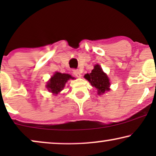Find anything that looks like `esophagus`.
Segmentation results:
<instances>
[{
	"label": "esophagus",
	"mask_w": 156,
	"mask_h": 156,
	"mask_svg": "<svg viewBox=\"0 0 156 156\" xmlns=\"http://www.w3.org/2000/svg\"><path fill=\"white\" fill-rule=\"evenodd\" d=\"M73 74L76 76V77L80 78V77H81V76H82V74H81V72H80V70H78V69H74V70H73Z\"/></svg>",
	"instance_id": "34e87169"
}]
</instances>
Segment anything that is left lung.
I'll use <instances>...</instances> for the list:
<instances>
[{"label": "left lung", "mask_w": 156, "mask_h": 156, "mask_svg": "<svg viewBox=\"0 0 156 156\" xmlns=\"http://www.w3.org/2000/svg\"><path fill=\"white\" fill-rule=\"evenodd\" d=\"M84 78L91 83V86L97 89L99 95L103 94L106 91H109L111 85L109 80L100 65H96L90 74H85Z\"/></svg>", "instance_id": "1"}]
</instances>
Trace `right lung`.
Here are the masks:
<instances>
[{
    "label": "right lung",
    "instance_id": "right-lung-1",
    "mask_svg": "<svg viewBox=\"0 0 156 156\" xmlns=\"http://www.w3.org/2000/svg\"><path fill=\"white\" fill-rule=\"evenodd\" d=\"M70 79L73 80L74 77L69 74H62L57 72L48 81L46 87L48 91H51L53 94H57L62 90L65 84Z\"/></svg>",
    "mask_w": 156,
    "mask_h": 156
}]
</instances>
